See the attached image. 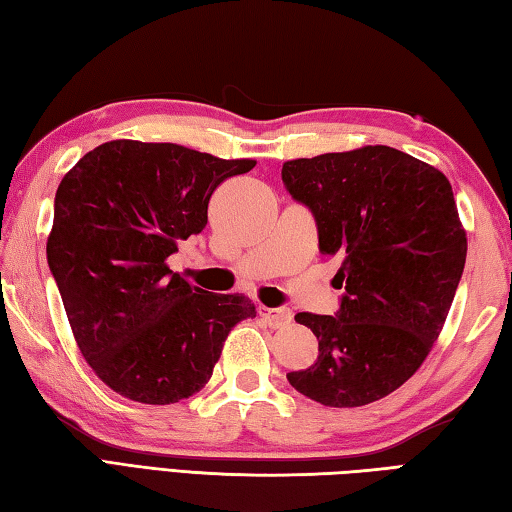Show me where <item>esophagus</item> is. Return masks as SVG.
<instances>
[{
  "label": "esophagus",
  "mask_w": 512,
  "mask_h": 512,
  "mask_svg": "<svg viewBox=\"0 0 512 512\" xmlns=\"http://www.w3.org/2000/svg\"><path fill=\"white\" fill-rule=\"evenodd\" d=\"M257 313L270 328H282V326H288L290 322H293V313H290V310H286V308L259 306Z\"/></svg>",
  "instance_id": "34e87169"
}]
</instances>
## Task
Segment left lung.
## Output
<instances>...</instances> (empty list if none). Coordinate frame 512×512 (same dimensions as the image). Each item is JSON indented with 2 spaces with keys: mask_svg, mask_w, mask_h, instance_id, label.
Listing matches in <instances>:
<instances>
[{
  "mask_svg": "<svg viewBox=\"0 0 512 512\" xmlns=\"http://www.w3.org/2000/svg\"><path fill=\"white\" fill-rule=\"evenodd\" d=\"M282 182L315 217L319 253L342 259L344 286L335 315H295L319 355L286 379L324 406L377 402L422 366L462 279L466 233L453 188L390 146L293 159Z\"/></svg>",
  "mask_w": 512,
  "mask_h": 512,
  "instance_id": "8db88e82",
  "label": "left lung"
}]
</instances>
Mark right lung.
I'll list each match as a JSON object with an SVG mask.
<instances>
[{"mask_svg":"<svg viewBox=\"0 0 512 512\" xmlns=\"http://www.w3.org/2000/svg\"><path fill=\"white\" fill-rule=\"evenodd\" d=\"M253 159L117 139L86 153L55 193L46 257L77 346L97 377L142 404L202 388L230 328L255 317L244 295L190 286L166 266L202 233L213 190Z\"/></svg>","mask_w":512,"mask_h":512,"instance_id":"obj_1","label":"right lung"}]
</instances>
